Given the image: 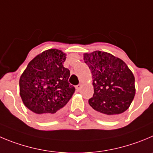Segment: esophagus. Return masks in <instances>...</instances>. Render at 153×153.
Returning a JSON list of instances; mask_svg holds the SVG:
<instances>
[{
    "mask_svg": "<svg viewBox=\"0 0 153 153\" xmlns=\"http://www.w3.org/2000/svg\"><path fill=\"white\" fill-rule=\"evenodd\" d=\"M81 85H78L76 86V90H77V91H80V89H81Z\"/></svg>",
    "mask_w": 153,
    "mask_h": 153,
    "instance_id": "1",
    "label": "esophagus"
}]
</instances>
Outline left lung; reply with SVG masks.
Returning a JSON list of instances; mask_svg holds the SVG:
<instances>
[{
  "label": "left lung",
  "mask_w": 153,
  "mask_h": 153,
  "mask_svg": "<svg viewBox=\"0 0 153 153\" xmlns=\"http://www.w3.org/2000/svg\"><path fill=\"white\" fill-rule=\"evenodd\" d=\"M93 78L94 95L88 102L93 114L112 119L129 108L135 96L134 76L123 60L110 53L84 54Z\"/></svg>",
  "instance_id": "obj_1"
}]
</instances>
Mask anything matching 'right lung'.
Instances as JSON below:
<instances>
[{
  "instance_id": "add662e5",
  "label": "right lung",
  "mask_w": 153,
  "mask_h": 153,
  "mask_svg": "<svg viewBox=\"0 0 153 153\" xmlns=\"http://www.w3.org/2000/svg\"><path fill=\"white\" fill-rule=\"evenodd\" d=\"M65 59L59 50H48L30 61L21 75L22 102L40 119L58 116L75 93V87L68 83L70 71L63 66Z\"/></svg>"
}]
</instances>
